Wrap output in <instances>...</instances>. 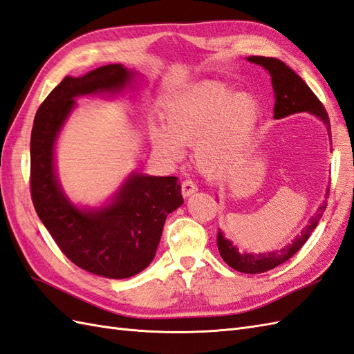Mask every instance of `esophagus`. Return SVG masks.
<instances>
[{"mask_svg":"<svg viewBox=\"0 0 354 354\" xmlns=\"http://www.w3.org/2000/svg\"><path fill=\"white\" fill-rule=\"evenodd\" d=\"M196 191H198V187H196V183L194 182L192 178L183 180V183H182V194H183V196H191Z\"/></svg>","mask_w":354,"mask_h":354,"instance_id":"1","label":"esophagus"}]
</instances>
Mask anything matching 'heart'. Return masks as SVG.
Instances as JSON below:
<instances>
[{"label": "heart", "mask_w": 354, "mask_h": 354, "mask_svg": "<svg viewBox=\"0 0 354 354\" xmlns=\"http://www.w3.org/2000/svg\"><path fill=\"white\" fill-rule=\"evenodd\" d=\"M258 114V102L249 91L231 93L227 84L216 81L195 84L168 105L167 127H151L153 147L177 160L183 144L195 145L198 165L222 171L251 144Z\"/></svg>", "instance_id": "b5f03b06"}]
</instances>
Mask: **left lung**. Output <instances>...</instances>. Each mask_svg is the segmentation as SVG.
Instances as JSON below:
<instances>
[{
	"instance_id": "1",
	"label": "left lung",
	"mask_w": 354,
	"mask_h": 354,
	"mask_svg": "<svg viewBox=\"0 0 354 354\" xmlns=\"http://www.w3.org/2000/svg\"><path fill=\"white\" fill-rule=\"evenodd\" d=\"M248 62L263 66L267 72L270 73L272 85L274 91V115L273 118H283L296 112H309L314 114L326 124L327 132L330 135V122L329 115L323 106V103L308 87L306 82L291 68L282 63L278 58L272 57H248ZM327 196H329V189H327ZM326 201L318 207L317 213L309 219L308 225L301 230L299 236L292 240L290 245L279 249V251L266 252V254H249V252H239V248L232 245L228 239L223 237L222 232H218V249L222 257L231 269L242 273H264L272 270L274 267L281 266L295 255L299 249L305 245L306 240L311 236V232L318 225V221L322 219L326 210Z\"/></svg>"
}]
</instances>
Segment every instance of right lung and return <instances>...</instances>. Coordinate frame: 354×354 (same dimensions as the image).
Masks as SVG:
<instances>
[{"instance_id":"1","label":"right lung","mask_w":354,"mask_h":354,"mask_svg":"<svg viewBox=\"0 0 354 354\" xmlns=\"http://www.w3.org/2000/svg\"><path fill=\"white\" fill-rule=\"evenodd\" d=\"M132 76L122 64L66 76L39 106L31 131L30 187L40 221L68 260L111 279L131 278L153 261L167 216L183 204L182 186L177 177L133 172L111 204L77 209L59 187L54 147L75 97L118 93Z\"/></svg>"}]
</instances>
